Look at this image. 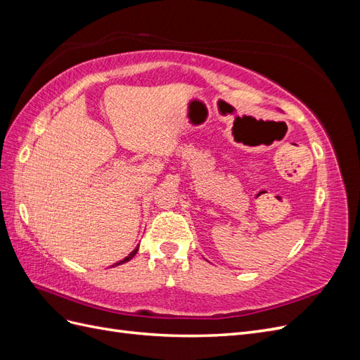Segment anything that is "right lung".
<instances>
[{"mask_svg": "<svg viewBox=\"0 0 360 360\" xmlns=\"http://www.w3.org/2000/svg\"><path fill=\"white\" fill-rule=\"evenodd\" d=\"M138 249H139V245H138V246H136V248H135V249L132 250V252H130V254H129V255H127L126 258H123L122 261H118V263H115L114 266H120V264H123V263H127V261H129V259H132V258L135 257V254L138 252ZM114 266H112V267H114Z\"/></svg>", "mask_w": 360, "mask_h": 360, "instance_id": "add662e5", "label": "right lung"}]
</instances>
